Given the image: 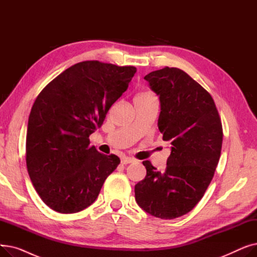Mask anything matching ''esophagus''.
Segmentation results:
<instances>
[{
    "instance_id": "esophagus-1",
    "label": "esophagus",
    "mask_w": 257,
    "mask_h": 257,
    "mask_svg": "<svg viewBox=\"0 0 257 257\" xmlns=\"http://www.w3.org/2000/svg\"><path fill=\"white\" fill-rule=\"evenodd\" d=\"M120 163L123 165H128V164H131L133 163V159L130 158V157H123L120 159Z\"/></svg>"
}]
</instances>
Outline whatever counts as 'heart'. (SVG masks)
<instances>
[{
	"label": "heart",
	"instance_id": "heart-1",
	"mask_svg": "<svg viewBox=\"0 0 257 257\" xmlns=\"http://www.w3.org/2000/svg\"><path fill=\"white\" fill-rule=\"evenodd\" d=\"M147 94H151V93H148V92H146V93H141V94H139L138 97H141V96H147Z\"/></svg>",
	"mask_w": 257,
	"mask_h": 257
}]
</instances>
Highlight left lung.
<instances>
[{
    "instance_id": "obj_1",
    "label": "left lung",
    "mask_w": 257,
    "mask_h": 257,
    "mask_svg": "<svg viewBox=\"0 0 257 257\" xmlns=\"http://www.w3.org/2000/svg\"><path fill=\"white\" fill-rule=\"evenodd\" d=\"M159 97L158 129L171 144L165 172L143 161L147 175L136 187L141 208L159 219L191 211L203 197L218 166L223 129L210 94L177 67L145 76Z\"/></svg>"
}]
</instances>
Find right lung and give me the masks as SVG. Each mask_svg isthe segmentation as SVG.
Masks as SVG:
<instances>
[{
  "label": "right lung",
  "mask_w": 257,
  "mask_h": 257,
  "mask_svg": "<svg viewBox=\"0 0 257 257\" xmlns=\"http://www.w3.org/2000/svg\"><path fill=\"white\" fill-rule=\"evenodd\" d=\"M136 73L134 66L82 61L38 94L28 120L26 163L35 191L53 210L74 213L91 205L118 166L116 155L101 154L88 138Z\"/></svg>",
  "instance_id": "obj_1"
}]
</instances>
